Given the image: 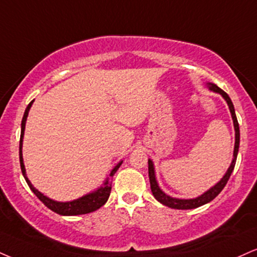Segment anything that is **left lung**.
<instances>
[{
  "instance_id": "obj_1",
  "label": "left lung",
  "mask_w": 257,
  "mask_h": 257,
  "mask_svg": "<svg viewBox=\"0 0 257 257\" xmlns=\"http://www.w3.org/2000/svg\"><path fill=\"white\" fill-rule=\"evenodd\" d=\"M206 86L208 87L209 91L214 92V93H219L222 98L225 99L228 105V109H230L231 117L233 120V128H234V148H233V158L231 162L230 166L225 172V175L222 176V178L218 182L217 184L213 185L212 188H209L208 190H206L205 193L201 194L200 196L194 197V199H178V197H172L165 194L160 189L158 182H157L156 177V169H154V164L151 159H148V176H150V183H151V190H152L153 196L156 197L157 201H159L160 203H163L164 206H168L170 208L175 209H193L197 208V207L206 205V203L211 202L213 199H215L220 191L224 189V187L226 185L228 178H230L231 174H232L234 165H236L237 160V154H238V148H239V125H238V120L236 117V112H234V107L232 101H231L230 97H228L226 92L222 91L221 88H219L215 83L207 82Z\"/></svg>"
}]
</instances>
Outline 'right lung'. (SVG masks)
I'll return each instance as SVG.
<instances>
[{"mask_svg":"<svg viewBox=\"0 0 257 257\" xmlns=\"http://www.w3.org/2000/svg\"><path fill=\"white\" fill-rule=\"evenodd\" d=\"M32 100L31 103L27 105L26 110H25L23 120H21V135H20V145H19V157H20V166H21V172H23L24 178L26 179L27 184H29L30 189L35 193V195L38 197V199L42 201L44 205L48 207L49 209H51L52 212L57 213L60 215H80V214H87V213L94 212L97 209L100 208L101 206H104L106 203L107 199H109L110 193H111V183H112L113 175L116 174L117 170L119 169V166L122 165L123 160L117 164V165L111 170L110 175L105 178L103 184L100 187L97 188V189L91 191V193L86 194L79 199H75L73 201H67V202H61V201H55L44 195L43 193H40L38 189H36L33 187V184L31 183V181L27 177L26 175V169H25L24 164V158H23V141H24V134H25V126H26V120L27 116H29V111L33 104Z\"/></svg>","mask_w":257,"mask_h":257,"instance_id":"add662e5","label":"right lung"}]
</instances>
